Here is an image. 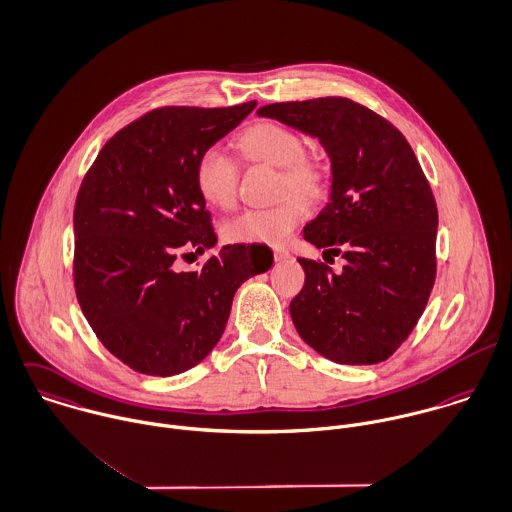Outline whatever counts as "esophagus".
<instances>
[{"label": "esophagus", "mask_w": 512, "mask_h": 512, "mask_svg": "<svg viewBox=\"0 0 512 512\" xmlns=\"http://www.w3.org/2000/svg\"><path fill=\"white\" fill-rule=\"evenodd\" d=\"M272 252H274V258H276V260H284V258L290 256V252H288L286 248H272Z\"/></svg>", "instance_id": "34e87169"}]
</instances>
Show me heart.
Listing matches in <instances>:
<instances>
[{
  "label": "heart",
  "instance_id": "1",
  "mask_svg": "<svg viewBox=\"0 0 512 512\" xmlns=\"http://www.w3.org/2000/svg\"><path fill=\"white\" fill-rule=\"evenodd\" d=\"M238 149L248 161L280 167V194L292 189L308 198H320L328 186V174L314 159L304 155L306 147L300 135L278 125L258 123L250 127L240 139ZM240 169L222 147L212 145L204 149L196 161V188L202 198L214 206L230 208L238 194ZM287 194L270 208H248L228 218L222 234L234 244H282L290 232L306 218V198Z\"/></svg>",
  "mask_w": 512,
  "mask_h": 512
}]
</instances>
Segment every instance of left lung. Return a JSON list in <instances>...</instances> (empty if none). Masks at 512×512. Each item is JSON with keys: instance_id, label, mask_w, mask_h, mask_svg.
<instances>
[{"instance_id": "obj_1", "label": "left lung", "mask_w": 512, "mask_h": 512, "mask_svg": "<svg viewBox=\"0 0 512 512\" xmlns=\"http://www.w3.org/2000/svg\"><path fill=\"white\" fill-rule=\"evenodd\" d=\"M258 115L318 137L332 161L330 202L304 238L345 264L336 274L298 258L306 272L290 302L298 334L336 363L385 361L417 326L437 274V204L411 145L345 97L264 105Z\"/></svg>"}]
</instances>
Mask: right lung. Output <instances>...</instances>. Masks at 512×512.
<instances>
[{"label":"right lung","instance_id":"right-lung-1","mask_svg":"<svg viewBox=\"0 0 512 512\" xmlns=\"http://www.w3.org/2000/svg\"><path fill=\"white\" fill-rule=\"evenodd\" d=\"M256 101L161 107L111 137L77 192L73 282L101 343L147 375H176L218 343L236 290L272 266L258 244L224 246L200 272L174 260L216 244L196 188L200 153L238 127Z\"/></svg>","mask_w":512,"mask_h":512}]
</instances>
